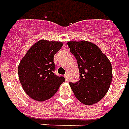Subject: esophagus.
<instances>
[{
  "instance_id": "esophagus-1",
  "label": "esophagus",
  "mask_w": 129,
  "mask_h": 129,
  "mask_svg": "<svg viewBox=\"0 0 129 129\" xmlns=\"http://www.w3.org/2000/svg\"><path fill=\"white\" fill-rule=\"evenodd\" d=\"M64 77H65L66 79H68V73H65V74H64Z\"/></svg>"
}]
</instances>
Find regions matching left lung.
Wrapping results in <instances>:
<instances>
[{"label":"left lung","mask_w":129,"mask_h":129,"mask_svg":"<svg viewBox=\"0 0 129 129\" xmlns=\"http://www.w3.org/2000/svg\"><path fill=\"white\" fill-rule=\"evenodd\" d=\"M71 53L77 60L79 80L69 82L75 97L86 105H93L104 97L112 81V64L99 47L92 43L69 41Z\"/></svg>","instance_id":"obj_1"}]
</instances>
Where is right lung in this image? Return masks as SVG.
I'll return each instance as SVG.
<instances>
[{"label":"right lung","instance_id":"add662e5","mask_svg":"<svg viewBox=\"0 0 129 129\" xmlns=\"http://www.w3.org/2000/svg\"><path fill=\"white\" fill-rule=\"evenodd\" d=\"M62 43L42 39L35 43L20 61L19 79L24 92L30 97L44 101L56 94L65 79L54 74V54Z\"/></svg>","mask_w":129,"mask_h":129}]
</instances>
